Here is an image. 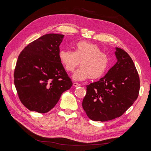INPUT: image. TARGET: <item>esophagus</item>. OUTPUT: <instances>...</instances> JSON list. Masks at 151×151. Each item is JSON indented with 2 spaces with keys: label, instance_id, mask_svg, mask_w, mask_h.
Instances as JSON below:
<instances>
[{
  "label": "esophagus",
  "instance_id": "esophagus-1",
  "mask_svg": "<svg viewBox=\"0 0 151 151\" xmlns=\"http://www.w3.org/2000/svg\"><path fill=\"white\" fill-rule=\"evenodd\" d=\"M73 86H74V87H81V85L79 84V83H78L74 82V83H73Z\"/></svg>",
  "mask_w": 151,
  "mask_h": 151
}]
</instances>
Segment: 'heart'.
<instances>
[{
	"label": "heart",
	"instance_id": "obj_1",
	"mask_svg": "<svg viewBox=\"0 0 151 151\" xmlns=\"http://www.w3.org/2000/svg\"><path fill=\"white\" fill-rule=\"evenodd\" d=\"M61 63L67 71H73L80 63L81 66L72 76L74 81H81L90 77L96 79L102 77L110 64V58L102 50L93 43L81 41L76 45L75 50H61Z\"/></svg>",
	"mask_w": 151,
	"mask_h": 151
}]
</instances>
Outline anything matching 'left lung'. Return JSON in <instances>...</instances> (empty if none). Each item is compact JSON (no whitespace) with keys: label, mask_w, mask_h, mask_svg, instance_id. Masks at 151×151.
<instances>
[{"label":"left lung","mask_w":151,"mask_h":151,"mask_svg":"<svg viewBox=\"0 0 151 151\" xmlns=\"http://www.w3.org/2000/svg\"><path fill=\"white\" fill-rule=\"evenodd\" d=\"M115 50L117 63L98 81L87 85L82 107L92 120L105 122L119 117L139 95V78L132 59L124 50Z\"/></svg>","instance_id":"1"}]
</instances>
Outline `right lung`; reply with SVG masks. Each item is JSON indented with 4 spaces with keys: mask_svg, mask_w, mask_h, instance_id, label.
I'll list each match as a JSON object with an SVG mask.
<instances>
[{
    "mask_svg": "<svg viewBox=\"0 0 151 151\" xmlns=\"http://www.w3.org/2000/svg\"><path fill=\"white\" fill-rule=\"evenodd\" d=\"M64 37L62 34L44 35L19 55L14 83L20 101L29 110L48 112L73 85L59 58Z\"/></svg>",
    "mask_w": 151,
    "mask_h": 151,
    "instance_id": "1",
    "label": "right lung"
}]
</instances>
